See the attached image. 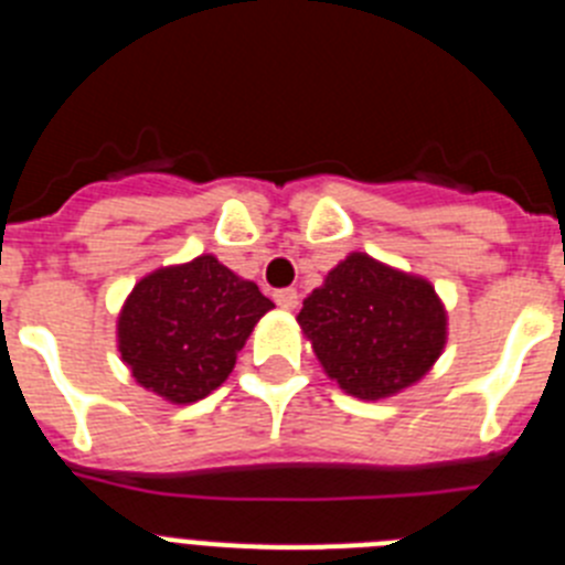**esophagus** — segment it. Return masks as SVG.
<instances>
[{"label":"esophagus","instance_id":"obj_1","mask_svg":"<svg viewBox=\"0 0 565 565\" xmlns=\"http://www.w3.org/2000/svg\"><path fill=\"white\" fill-rule=\"evenodd\" d=\"M274 302H277L279 308H286V311H294L299 302L297 288H279V291H274Z\"/></svg>","mask_w":565,"mask_h":565}]
</instances>
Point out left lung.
Returning <instances> with one entry per match:
<instances>
[{"instance_id": "8db88e82", "label": "left lung", "mask_w": 565, "mask_h": 565, "mask_svg": "<svg viewBox=\"0 0 565 565\" xmlns=\"http://www.w3.org/2000/svg\"><path fill=\"white\" fill-rule=\"evenodd\" d=\"M326 373L356 398H384L430 371L447 342V313L422 277L362 252L313 288L297 317Z\"/></svg>"}]
</instances>
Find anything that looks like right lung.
Wrapping results in <instances>:
<instances>
[{
	"label": "right lung",
	"instance_id": "right-lung-1",
	"mask_svg": "<svg viewBox=\"0 0 565 565\" xmlns=\"http://www.w3.org/2000/svg\"><path fill=\"white\" fill-rule=\"evenodd\" d=\"M274 302L217 257L158 268L127 297L118 351L135 382L172 404H192L221 387L237 351Z\"/></svg>",
	"mask_w": 565,
	"mask_h": 565
}]
</instances>
